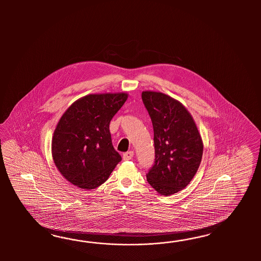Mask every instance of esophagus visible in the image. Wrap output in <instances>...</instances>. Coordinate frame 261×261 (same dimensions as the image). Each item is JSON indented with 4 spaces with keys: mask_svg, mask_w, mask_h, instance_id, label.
Returning <instances> with one entry per match:
<instances>
[{
    "mask_svg": "<svg viewBox=\"0 0 261 261\" xmlns=\"http://www.w3.org/2000/svg\"><path fill=\"white\" fill-rule=\"evenodd\" d=\"M133 157H134V152L133 151H128V152L123 154V160L124 161H129Z\"/></svg>",
    "mask_w": 261,
    "mask_h": 261,
    "instance_id": "34e87169",
    "label": "esophagus"
}]
</instances>
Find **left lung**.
Masks as SVG:
<instances>
[{
	"label": "left lung",
	"instance_id": "left-lung-1",
	"mask_svg": "<svg viewBox=\"0 0 261 261\" xmlns=\"http://www.w3.org/2000/svg\"><path fill=\"white\" fill-rule=\"evenodd\" d=\"M142 101L154 130L155 163L147 182L161 195L184 190L197 172L203 156V141L190 112L169 95L143 91Z\"/></svg>",
	"mask_w": 261,
	"mask_h": 261
}]
</instances>
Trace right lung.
<instances>
[{
	"label": "right lung",
	"instance_id": "obj_1",
	"mask_svg": "<svg viewBox=\"0 0 261 261\" xmlns=\"http://www.w3.org/2000/svg\"><path fill=\"white\" fill-rule=\"evenodd\" d=\"M127 97V93L85 95L59 119L53 136L51 155L59 172L73 186L96 189L121 161L113 147L109 125Z\"/></svg>",
	"mask_w": 261,
	"mask_h": 261
}]
</instances>
